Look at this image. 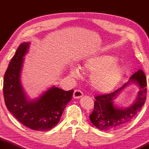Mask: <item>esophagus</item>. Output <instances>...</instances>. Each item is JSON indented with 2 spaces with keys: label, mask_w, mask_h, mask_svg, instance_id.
I'll return each instance as SVG.
<instances>
[{
  "label": "esophagus",
  "mask_w": 149,
  "mask_h": 149,
  "mask_svg": "<svg viewBox=\"0 0 149 149\" xmlns=\"http://www.w3.org/2000/svg\"><path fill=\"white\" fill-rule=\"evenodd\" d=\"M83 96V93L79 90H75L74 92V95H73V97H74V99H79V98L82 97Z\"/></svg>",
  "instance_id": "obj_1"
}]
</instances>
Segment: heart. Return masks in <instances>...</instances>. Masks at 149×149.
Masks as SVG:
<instances>
[{
  "instance_id": "1",
  "label": "heart",
  "mask_w": 149,
  "mask_h": 149,
  "mask_svg": "<svg viewBox=\"0 0 149 149\" xmlns=\"http://www.w3.org/2000/svg\"><path fill=\"white\" fill-rule=\"evenodd\" d=\"M115 56L97 54L84 60L82 68L91 72L90 83L91 87L99 92H108L113 90L124 74L123 66L116 61ZM70 74L75 77L81 76L79 66L71 65Z\"/></svg>"
}]
</instances>
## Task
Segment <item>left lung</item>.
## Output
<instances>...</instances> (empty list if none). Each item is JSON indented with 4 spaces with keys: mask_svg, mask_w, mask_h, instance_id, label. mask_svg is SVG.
<instances>
[{
    "mask_svg": "<svg viewBox=\"0 0 149 149\" xmlns=\"http://www.w3.org/2000/svg\"><path fill=\"white\" fill-rule=\"evenodd\" d=\"M134 84L139 88L137 98L132 104L123 108L113 102L123 90ZM147 97V81L143 71L139 70L129 78V81L114 92L95 97L94 109L90 115L93 125L102 131L116 130L127 125L140 111Z\"/></svg>",
    "mask_w": 149,
    "mask_h": 149,
    "instance_id": "8db88e82",
    "label": "left lung"
}]
</instances>
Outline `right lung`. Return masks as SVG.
<instances>
[{"label":"right lung","mask_w":149,"mask_h":149,"mask_svg":"<svg viewBox=\"0 0 149 149\" xmlns=\"http://www.w3.org/2000/svg\"><path fill=\"white\" fill-rule=\"evenodd\" d=\"M31 42L19 45L4 75V97L9 111L19 122L33 130L47 131L59 123L74 90L65 91L54 85L38 97L31 99L22 86L21 75L25 55Z\"/></svg>","instance_id":"1"}]
</instances>
